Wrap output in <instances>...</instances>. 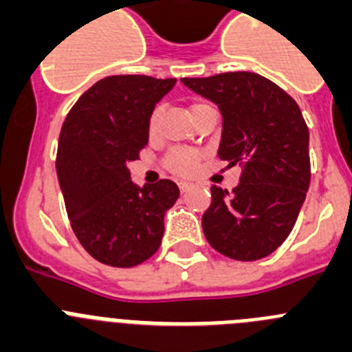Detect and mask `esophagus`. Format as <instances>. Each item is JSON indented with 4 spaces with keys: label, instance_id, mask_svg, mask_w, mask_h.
Masks as SVG:
<instances>
[{
    "label": "esophagus",
    "instance_id": "34e87169",
    "mask_svg": "<svg viewBox=\"0 0 352 352\" xmlns=\"http://www.w3.org/2000/svg\"><path fill=\"white\" fill-rule=\"evenodd\" d=\"M179 189H180V192H182V195H186V192L191 191V189H192V184L180 182V184H179Z\"/></svg>",
    "mask_w": 352,
    "mask_h": 352
}]
</instances>
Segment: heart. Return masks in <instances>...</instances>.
<instances>
[{
  "mask_svg": "<svg viewBox=\"0 0 352 352\" xmlns=\"http://www.w3.org/2000/svg\"><path fill=\"white\" fill-rule=\"evenodd\" d=\"M207 107L210 105H207L204 101H192L191 105H189V113H191V117H195L199 110L207 109ZM160 128L161 109L156 107L147 119L148 137H156L157 133H160ZM201 161H204V153H199V151H195V148H173L164 157V166L179 177H192L198 172L199 166H201Z\"/></svg>",
  "mask_w": 352,
  "mask_h": 352,
  "instance_id": "b5f03b06",
  "label": "heart"
}]
</instances>
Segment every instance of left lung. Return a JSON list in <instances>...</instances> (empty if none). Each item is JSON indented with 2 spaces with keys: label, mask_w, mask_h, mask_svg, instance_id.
Listing matches in <instances>:
<instances>
[{
  "label": "left lung",
  "mask_w": 352,
  "mask_h": 352,
  "mask_svg": "<svg viewBox=\"0 0 352 352\" xmlns=\"http://www.w3.org/2000/svg\"><path fill=\"white\" fill-rule=\"evenodd\" d=\"M182 84L219 107V157L242 166L231 192L212 186V204L201 217L205 239L231 259L267 258L289 236L309 191V128L300 107L251 72L182 78Z\"/></svg>",
  "instance_id": "left-lung-1"
}]
</instances>
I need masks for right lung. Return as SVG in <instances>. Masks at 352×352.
<instances>
[{
  "label": "right lung",
  "instance_id": "right-lung-1",
  "mask_svg": "<svg viewBox=\"0 0 352 352\" xmlns=\"http://www.w3.org/2000/svg\"><path fill=\"white\" fill-rule=\"evenodd\" d=\"M175 78L112 75L98 80L72 107L59 135V186L75 236L96 261L131 268L161 245L164 212L179 198L161 179L137 188L126 164L147 145V119Z\"/></svg>",
  "mask_w": 352,
  "mask_h": 352
}]
</instances>
